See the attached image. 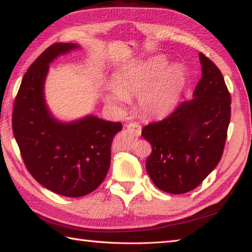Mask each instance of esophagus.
<instances>
[{
	"instance_id": "34e87169",
	"label": "esophagus",
	"mask_w": 252,
	"mask_h": 252,
	"mask_svg": "<svg viewBox=\"0 0 252 252\" xmlns=\"http://www.w3.org/2000/svg\"><path fill=\"white\" fill-rule=\"evenodd\" d=\"M126 128L132 134H134L135 136H139L140 133H142V126L136 124V122H133V124H128L126 126Z\"/></svg>"
}]
</instances>
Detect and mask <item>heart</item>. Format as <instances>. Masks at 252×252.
<instances>
[{"label":"heart","instance_id":"1","mask_svg":"<svg viewBox=\"0 0 252 252\" xmlns=\"http://www.w3.org/2000/svg\"><path fill=\"white\" fill-rule=\"evenodd\" d=\"M166 66L165 59L155 57L116 73L112 80L113 91L104 95L105 102L122 110L126 99L138 93L137 105L144 115L159 118L169 114L185 89L187 76L180 66Z\"/></svg>","mask_w":252,"mask_h":252}]
</instances>
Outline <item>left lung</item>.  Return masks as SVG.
Instances as JSON below:
<instances>
[{
  "label": "left lung",
  "mask_w": 252,
  "mask_h": 252,
  "mask_svg": "<svg viewBox=\"0 0 252 252\" xmlns=\"http://www.w3.org/2000/svg\"><path fill=\"white\" fill-rule=\"evenodd\" d=\"M202 78L185 101L161 121L143 127L153 147L146 169L154 184L173 194L203 183L223 154L231 119V95L220 69L200 52Z\"/></svg>",
  "instance_id": "1"
}]
</instances>
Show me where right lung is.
I'll use <instances>...</instances> for the list:
<instances>
[{"label":"right lung","mask_w":252,"mask_h":252,"mask_svg":"<svg viewBox=\"0 0 252 252\" xmlns=\"http://www.w3.org/2000/svg\"><path fill=\"white\" fill-rule=\"evenodd\" d=\"M77 45L48 47L21 81L13 109V132L23 162L35 180L64 196L89 194L102 184L110 166V148L120 122L94 116L62 124L51 116L44 97L49 63Z\"/></svg>","instance_id":"right-lung-1"}]
</instances>
